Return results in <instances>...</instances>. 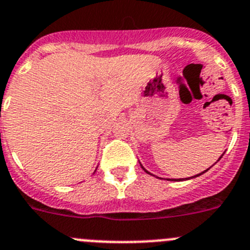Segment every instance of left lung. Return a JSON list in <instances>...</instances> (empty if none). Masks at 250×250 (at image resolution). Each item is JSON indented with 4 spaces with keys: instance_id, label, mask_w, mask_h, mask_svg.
Instances as JSON below:
<instances>
[{
    "instance_id": "1",
    "label": "left lung",
    "mask_w": 250,
    "mask_h": 250,
    "mask_svg": "<svg viewBox=\"0 0 250 250\" xmlns=\"http://www.w3.org/2000/svg\"><path fill=\"white\" fill-rule=\"evenodd\" d=\"M222 155H224V154H222ZM222 155H221V157H222ZM221 157H220V159H221ZM220 159H219V160H220ZM219 160H217V161H219ZM140 166H142V168H143V169H144V171H145V172H146V173H147V174H151V173H150V172H149V171H146V169H145V168H144V167H143V165H140ZM208 169H209V168H208ZM208 169H205V171H204V172H202V173H198V174H195V176H193V177H189V178H186V179L195 178V177H198V176H200V174L205 173V172H207V171H208ZM151 176H155V174H151ZM157 178H159V177H157ZM167 181H181V179H168V178H167Z\"/></svg>"
}]
</instances>
